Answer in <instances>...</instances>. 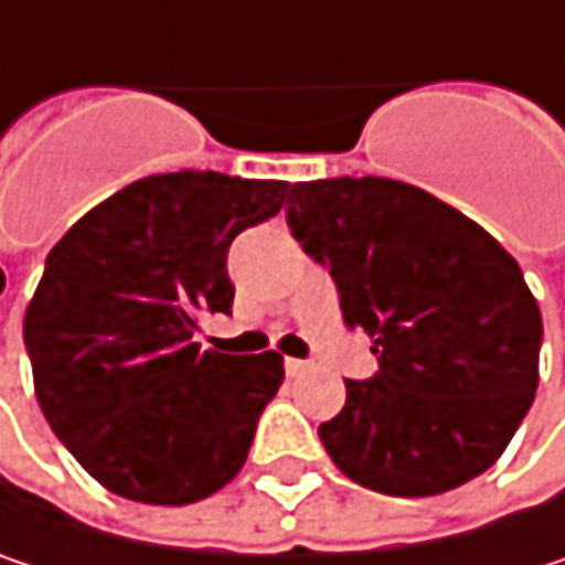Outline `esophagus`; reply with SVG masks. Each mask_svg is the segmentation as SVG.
Instances as JSON below:
<instances>
[{"mask_svg":"<svg viewBox=\"0 0 565 565\" xmlns=\"http://www.w3.org/2000/svg\"><path fill=\"white\" fill-rule=\"evenodd\" d=\"M305 370H308V363H305V360H296V356H286V373H289V376H302Z\"/></svg>","mask_w":565,"mask_h":565,"instance_id":"obj_1","label":"esophagus"}]
</instances>
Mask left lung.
I'll return each mask as SVG.
<instances>
[{"instance_id":"obj_1","label":"left lung","mask_w":565,"mask_h":565,"mask_svg":"<svg viewBox=\"0 0 565 565\" xmlns=\"http://www.w3.org/2000/svg\"><path fill=\"white\" fill-rule=\"evenodd\" d=\"M286 205L305 254L331 266L347 328L380 353V373L347 380L341 415L318 427L328 457L398 499L486 472L541 383L544 321L518 260L408 182H296Z\"/></svg>"}]
</instances>
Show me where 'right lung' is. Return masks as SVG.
Here are the masks:
<instances>
[{
    "mask_svg": "<svg viewBox=\"0 0 565 565\" xmlns=\"http://www.w3.org/2000/svg\"><path fill=\"white\" fill-rule=\"evenodd\" d=\"M289 182L212 170L157 173L108 195L47 254L24 311L34 395L99 486L141 504H189L247 460L282 356L192 341L231 311L227 247L273 218Z\"/></svg>",
    "mask_w": 565,
    "mask_h": 565,
    "instance_id": "right-lung-1",
    "label": "right lung"
}]
</instances>
